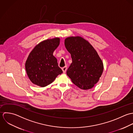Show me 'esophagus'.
<instances>
[{"mask_svg": "<svg viewBox=\"0 0 133 133\" xmlns=\"http://www.w3.org/2000/svg\"><path fill=\"white\" fill-rule=\"evenodd\" d=\"M67 66H65V67H63L62 68V70H63V73H65L66 72V70H67Z\"/></svg>", "mask_w": 133, "mask_h": 133, "instance_id": "34e87169", "label": "esophagus"}]
</instances>
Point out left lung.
Segmentation results:
<instances>
[{
	"mask_svg": "<svg viewBox=\"0 0 133 133\" xmlns=\"http://www.w3.org/2000/svg\"><path fill=\"white\" fill-rule=\"evenodd\" d=\"M64 43L72 61L67 70V76L81 89L92 88L103 71V64L97 52L87 41L80 36L68 37Z\"/></svg>",
	"mask_w": 133,
	"mask_h": 133,
	"instance_id": "left-lung-1",
	"label": "left lung"
}]
</instances>
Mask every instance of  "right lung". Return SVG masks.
<instances>
[{
    "label": "right lung",
    "mask_w": 133,
    "mask_h": 133,
    "mask_svg": "<svg viewBox=\"0 0 133 133\" xmlns=\"http://www.w3.org/2000/svg\"><path fill=\"white\" fill-rule=\"evenodd\" d=\"M60 39H48L37 44L30 53L25 63L27 75L34 84L42 87L51 83L63 73L58 67L54 51L59 44Z\"/></svg>",
    "instance_id": "right-lung-1"
}]
</instances>
